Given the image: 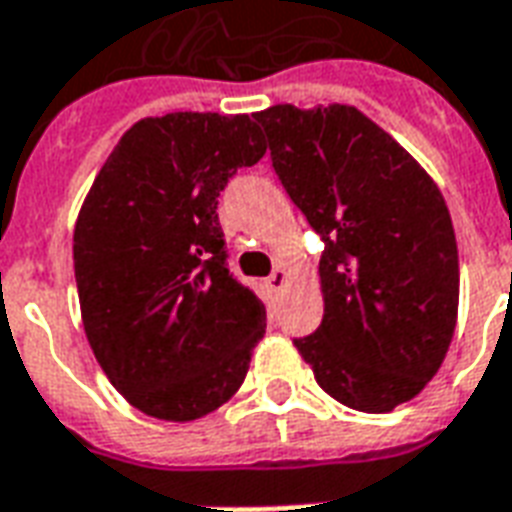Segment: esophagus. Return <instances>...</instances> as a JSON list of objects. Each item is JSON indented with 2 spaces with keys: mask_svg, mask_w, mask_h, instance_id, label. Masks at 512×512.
<instances>
[{
  "mask_svg": "<svg viewBox=\"0 0 512 512\" xmlns=\"http://www.w3.org/2000/svg\"><path fill=\"white\" fill-rule=\"evenodd\" d=\"M285 282H287V274L282 271V268H274V271H271V276L266 279V285L271 287V290H282V287H285Z\"/></svg>",
  "mask_w": 512,
  "mask_h": 512,
  "instance_id": "34e87169",
  "label": "esophagus"
}]
</instances>
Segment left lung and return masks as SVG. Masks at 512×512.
Here are the masks:
<instances>
[{
  "label": "left lung",
  "mask_w": 512,
  "mask_h": 512,
  "mask_svg": "<svg viewBox=\"0 0 512 512\" xmlns=\"http://www.w3.org/2000/svg\"><path fill=\"white\" fill-rule=\"evenodd\" d=\"M271 165L323 241V323L295 347L328 396L391 412L437 374L458 312V249L437 184L350 105L255 113Z\"/></svg>",
  "instance_id": "8db88e82"
}]
</instances>
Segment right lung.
I'll return each mask as SVG.
<instances>
[{
    "mask_svg": "<svg viewBox=\"0 0 512 512\" xmlns=\"http://www.w3.org/2000/svg\"><path fill=\"white\" fill-rule=\"evenodd\" d=\"M266 154L249 116L143 119L75 225L83 328L102 372L160 420L203 418L241 388L266 306L227 266L219 195Z\"/></svg>",
    "mask_w": 512,
    "mask_h": 512,
    "instance_id": "obj_1",
    "label": "right lung"
}]
</instances>
